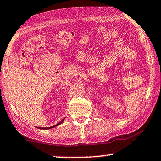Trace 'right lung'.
I'll return each instance as SVG.
<instances>
[{
	"label": "right lung",
	"mask_w": 161,
	"mask_h": 161,
	"mask_svg": "<svg viewBox=\"0 0 161 161\" xmlns=\"http://www.w3.org/2000/svg\"><path fill=\"white\" fill-rule=\"evenodd\" d=\"M64 119L62 120V121H61V122H59L58 124H56V125L55 126H50V127H42V128H40V127H38V129H52V128H53V127H55V126H58V125H60V124H61L62 122L64 121Z\"/></svg>",
	"instance_id": "obj_1"
}]
</instances>
